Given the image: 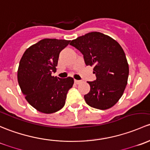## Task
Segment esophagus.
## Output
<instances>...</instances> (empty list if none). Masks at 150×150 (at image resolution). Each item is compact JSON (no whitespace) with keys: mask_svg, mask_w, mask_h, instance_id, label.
I'll use <instances>...</instances> for the list:
<instances>
[{"mask_svg":"<svg viewBox=\"0 0 150 150\" xmlns=\"http://www.w3.org/2000/svg\"><path fill=\"white\" fill-rule=\"evenodd\" d=\"M74 82H75L76 84H81V83L82 82V81H79V80H76V79H75V80H74Z\"/></svg>","mask_w":150,"mask_h":150,"instance_id":"esophagus-1","label":"esophagus"}]
</instances>
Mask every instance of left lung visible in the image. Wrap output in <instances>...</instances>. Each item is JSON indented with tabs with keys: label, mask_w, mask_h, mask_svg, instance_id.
Segmentation results:
<instances>
[{
	"label": "left lung",
	"mask_w": 150,
	"mask_h": 150,
	"mask_svg": "<svg viewBox=\"0 0 150 150\" xmlns=\"http://www.w3.org/2000/svg\"><path fill=\"white\" fill-rule=\"evenodd\" d=\"M70 45L83 54L86 66H94L97 79L88 81L90 91L84 97L86 104L100 110L112 108L123 95L129 77V64L121 46L98 32L79 37Z\"/></svg>",
	"instance_id": "left-lung-1"
}]
</instances>
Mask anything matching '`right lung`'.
<instances>
[{"label":"right lung","instance_id":"obj_1","mask_svg":"<svg viewBox=\"0 0 150 150\" xmlns=\"http://www.w3.org/2000/svg\"><path fill=\"white\" fill-rule=\"evenodd\" d=\"M70 40H41L24 52L19 62L17 79L21 90L29 104L43 113H53L66 103L74 79L52 76L56 71L59 53Z\"/></svg>","mask_w":150,"mask_h":150}]
</instances>
